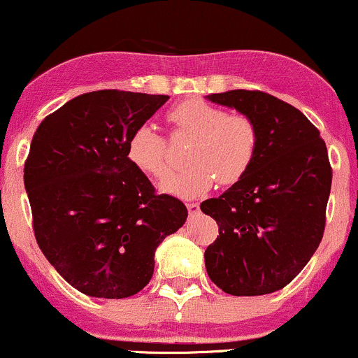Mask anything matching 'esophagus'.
Instances as JSON below:
<instances>
[{"mask_svg": "<svg viewBox=\"0 0 358 358\" xmlns=\"http://www.w3.org/2000/svg\"><path fill=\"white\" fill-rule=\"evenodd\" d=\"M187 208H188V212H190V215H193V213H196L199 212V203H187Z\"/></svg>", "mask_w": 358, "mask_h": 358, "instance_id": "obj_1", "label": "esophagus"}]
</instances>
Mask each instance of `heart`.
Segmentation results:
<instances>
[{
  "label": "heart",
  "mask_w": 358,
  "mask_h": 358,
  "mask_svg": "<svg viewBox=\"0 0 358 358\" xmlns=\"http://www.w3.org/2000/svg\"><path fill=\"white\" fill-rule=\"evenodd\" d=\"M168 121L175 134L190 136L185 170L166 175L159 190L180 199H196L212 190L217 180L232 185L249 171L257 153L259 134L244 114H227L203 99H188L173 106ZM127 162L148 176L166 173V141L155 126L139 124L126 141Z\"/></svg>",
  "instance_id": "heart-1"
}]
</instances>
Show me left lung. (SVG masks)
Returning <instances> with one entry per match:
<instances>
[{"label":"left lung","instance_id":"1","mask_svg":"<svg viewBox=\"0 0 358 358\" xmlns=\"http://www.w3.org/2000/svg\"><path fill=\"white\" fill-rule=\"evenodd\" d=\"M207 99L252 119L259 143L248 173L200 205L219 225L205 268L234 296L274 293L322 242L331 188L327 145L301 110L271 94L237 89Z\"/></svg>","mask_w":358,"mask_h":358}]
</instances>
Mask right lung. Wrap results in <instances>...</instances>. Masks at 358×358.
Returning <instances> with one entry per match:
<instances>
[{
	"instance_id": "obj_1",
	"label": "right lung",
	"mask_w": 358,
	"mask_h": 358,
	"mask_svg": "<svg viewBox=\"0 0 358 358\" xmlns=\"http://www.w3.org/2000/svg\"><path fill=\"white\" fill-rule=\"evenodd\" d=\"M170 99L94 90L36 127L24 188L43 256L69 285L94 298L133 296L150 282L155 250L187 220L183 202L156 195L126 156L134 127Z\"/></svg>"
}]
</instances>
